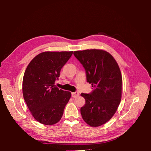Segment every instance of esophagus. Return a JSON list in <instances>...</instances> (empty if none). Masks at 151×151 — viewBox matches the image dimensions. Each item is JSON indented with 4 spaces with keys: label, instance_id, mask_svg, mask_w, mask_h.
<instances>
[{
    "label": "esophagus",
    "instance_id": "esophagus-1",
    "mask_svg": "<svg viewBox=\"0 0 151 151\" xmlns=\"http://www.w3.org/2000/svg\"><path fill=\"white\" fill-rule=\"evenodd\" d=\"M78 95H79V93L78 92H73L71 93V96H72V97H73V98H75L76 97H78Z\"/></svg>",
    "mask_w": 151,
    "mask_h": 151
}]
</instances>
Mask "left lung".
<instances>
[{"label":"left lung","instance_id":"8db88e82","mask_svg":"<svg viewBox=\"0 0 151 151\" xmlns=\"http://www.w3.org/2000/svg\"><path fill=\"white\" fill-rule=\"evenodd\" d=\"M86 70L87 82L95 89L81 93L86 104L81 108L82 119L93 127L101 126L114 116L122 95V76L116 61L106 51L87 49L74 52Z\"/></svg>","mask_w":151,"mask_h":151}]
</instances>
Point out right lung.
I'll return each instance as SVG.
<instances>
[{
	"instance_id": "1",
	"label": "right lung",
	"mask_w": 151,
	"mask_h": 151,
	"mask_svg": "<svg viewBox=\"0 0 151 151\" xmlns=\"http://www.w3.org/2000/svg\"><path fill=\"white\" fill-rule=\"evenodd\" d=\"M73 52H41L32 60L25 70L23 97L34 118L41 124L57 123L70 98V92L56 87L55 81Z\"/></svg>"
}]
</instances>
